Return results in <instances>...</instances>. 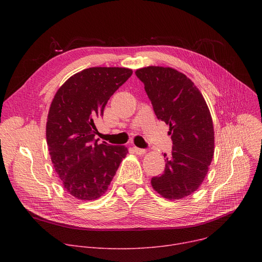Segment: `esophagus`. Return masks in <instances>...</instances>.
<instances>
[{
  "mask_svg": "<svg viewBox=\"0 0 262 262\" xmlns=\"http://www.w3.org/2000/svg\"><path fill=\"white\" fill-rule=\"evenodd\" d=\"M134 150H135V153L138 154V155H143V154L146 153V149L140 148V147H137V146L134 147Z\"/></svg>",
  "mask_w": 262,
  "mask_h": 262,
  "instance_id": "obj_1",
  "label": "esophagus"
}]
</instances>
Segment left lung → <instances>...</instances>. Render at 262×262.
<instances>
[{"instance_id":"1","label":"left lung","mask_w":262,"mask_h":262,"mask_svg":"<svg viewBox=\"0 0 262 262\" xmlns=\"http://www.w3.org/2000/svg\"><path fill=\"white\" fill-rule=\"evenodd\" d=\"M136 75L143 84L158 120L170 126L172 154L163 174L153 177L155 191L168 200L193 193L204 182L214 153L212 118L194 82L172 68L149 66Z\"/></svg>"}]
</instances>
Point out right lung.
I'll return each instance as SVG.
<instances>
[{"label":"right lung","instance_id":"obj_1","mask_svg":"<svg viewBox=\"0 0 262 262\" xmlns=\"http://www.w3.org/2000/svg\"><path fill=\"white\" fill-rule=\"evenodd\" d=\"M132 74L127 68L85 69L66 80L52 101L47 121L51 160L64 190L78 200L102 196L128 153L124 145L94 139V122Z\"/></svg>","mask_w":262,"mask_h":262}]
</instances>
